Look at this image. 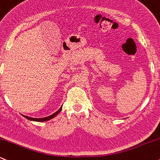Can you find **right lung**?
I'll list each match as a JSON object with an SVG mask.
<instances>
[{"label":"right lung","instance_id":"add662e5","mask_svg":"<svg viewBox=\"0 0 160 160\" xmlns=\"http://www.w3.org/2000/svg\"><path fill=\"white\" fill-rule=\"evenodd\" d=\"M61 108H62V106L61 108L58 109L57 112H55V113H54L53 114H52V115L50 116H48V117H46V118H31V117H28V116H25V115H23V117H24L25 118H27L28 120H30V121H37V122H44V121H49V120L52 119V118H54V117H56V116L58 115V114L60 113V112L61 111Z\"/></svg>","mask_w":160,"mask_h":160}]
</instances>
